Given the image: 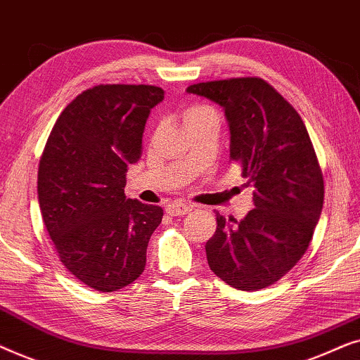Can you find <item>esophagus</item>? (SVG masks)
<instances>
[{
  "label": "esophagus",
  "mask_w": 360,
  "mask_h": 360,
  "mask_svg": "<svg viewBox=\"0 0 360 360\" xmlns=\"http://www.w3.org/2000/svg\"><path fill=\"white\" fill-rule=\"evenodd\" d=\"M191 206L186 203H181V201H175V203H170L167 206V213L172 216H184L186 213H190Z\"/></svg>",
  "instance_id": "1"
}]
</instances>
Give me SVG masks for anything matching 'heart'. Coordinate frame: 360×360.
<instances>
[{
  "label": "heart",
  "instance_id": "b5f03b06",
  "mask_svg": "<svg viewBox=\"0 0 360 360\" xmlns=\"http://www.w3.org/2000/svg\"><path fill=\"white\" fill-rule=\"evenodd\" d=\"M208 112H214L211 110L210 106H205V105H193V106H188L186 110L184 111V122L185 124H190L191 121L198 120V117L208 115Z\"/></svg>",
  "mask_w": 360,
  "mask_h": 360
}]
</instances>
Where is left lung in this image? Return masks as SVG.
I'll use <instances>...</instances> for the list:
<instances>
[{
    "label": "left lung",
    "instance_id": "8db88e82",
    "mask_svg": "<svg viewBox=\"0 0 360 360\" xmlns=\"http://www.w3.org/2000/svg\"><path fill=\"white\" fill-rule=\"evenodd\" d=\"M186 91L223 108L231 160L254 186L255 208L244 219L216 213L205 245L210 269L238 290L269 287L307 252L323 210V174L307 126L262 78L196 83Z\"/></svg>",
    "mask_w": 360,
    "mask_h": 360
}]
</instances>
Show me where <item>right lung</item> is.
Wrapping results in <instances>:
<instances>
[{
    "label": "right lung",
    "instance_id": "right-lung-1",
    "mask_svg": "<svg viewBox=\"0 0 360 360\" xmlns=\"http://www.w3.org/2000/svg\"><path fill=\"white\" fill-rule=\"evenodd\" d=\"M152 85H98L68 103L44 147L39 206L58 259L98 292H116L146 269L149 239L164 210L124 195L127 165L142 154Z\"/></svg>",
    "mask_w": 360,
    "mask_h": 360
}]
</instances>
